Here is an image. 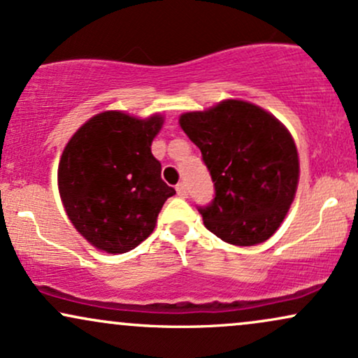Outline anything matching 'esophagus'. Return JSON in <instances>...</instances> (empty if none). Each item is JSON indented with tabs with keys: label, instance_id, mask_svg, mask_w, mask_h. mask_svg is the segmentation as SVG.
<instances>
[{
	"label": "esophagus",
	"instance_id": "1",
	"mask_svg": "<svg viewBox=\"0 0 358 358\" xmlns=\"http://www.w3.org/2000/svg\"><path fill=\"white\" fill-rule=\"evenodd\" d=\"M176 193H178V196H182V199H185V196L188 195L187 185H185V183H178V185H176Z\"/></svg>",
	"mask_w": 358,
	"mask_h": 358
}]
</instances>
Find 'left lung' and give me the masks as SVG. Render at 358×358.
Listing matches in <instances>:
<instances>
[{
  "mask_svg": "<svg viewBox=\"0 0 358 358\" xmlns=\"http://www.w3.org/2000/svg\"><path fill=\"white\" fill-rule=\"evenodd\" d=\"M180 126L202 151L215 196L196 207L205 227L234 245L268 241L293 203L299 178L296 145L268 110L245 101H222L185 113Z\"/></svg>",
  "mask_w": 358,
  "mask_h": 358,
  "instance_id": "1",
  "label": "left lung"
}]
</instances>
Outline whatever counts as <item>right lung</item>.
Listing matches in <instances>:
<instances>
[{"label":"right lung","instance_id":"add662e5","mask_svg":"<svg viewBox=\"0 0 358 358\" xmlns=\"http://www.w3.org/2000/svg\"><path fill=\"white\" fill-rule=\"evenodd\" d=\"M159 114L138 119L121 110L90 117L71 138L59 163V190L69 219L94 248L134 249L153 232L175 188L162 180L151 143Z\"/></svg>","mask_w":358,"mask_h":358}]
</instances>
